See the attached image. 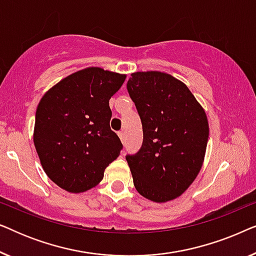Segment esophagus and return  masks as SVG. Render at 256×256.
<instances>
[{
  "instance_id": "1",
  "label": "esophagus",
  "mask_w": 256,
  "mask_h": 256,
  "mask_svg": "<svg viewBox=\"0 0 256 256\" xmlns=\"http://www.w3.org/2000/svg\"><path fill=\"white\" fill-rule=\"evenodd\" d=\"M118 138H120L121 142L124 143V142H126V135H124V132H118Z\"/></svg>"
}]
</instances>
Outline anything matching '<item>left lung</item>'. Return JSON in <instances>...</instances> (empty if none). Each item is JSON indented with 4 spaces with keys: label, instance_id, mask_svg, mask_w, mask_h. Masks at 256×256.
I'll return each mask as SVG.
<instances>
[{
    "label": "left lung",
    "instance_id": "left-lung-1",
    "mask_svg": "<svg viewBox=\"0 0 256 256\" xmlns=\"http://www.w3.org/2000/svg\"><path fill=\"white\" fill-rule=\"evenodd\" d=\"M127 90L143 129L141 149L126 156L135 188L155 202L172 200L202 169L208 116L188 86L168 73H132Z\"/></svg>",
    "mask_w": 256,
    "mask_h": 256
}]
</instances>
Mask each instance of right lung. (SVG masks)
<instances>
[{
    "instance_id": "1",
    "label": "right lung",
    "mask_w": 256,
    "mask_h": 256,
    "mask_svg": "<svg viewBox=\"0 0 256 256\" xmlns=\"http://www.w3.org/2000/svg\"><path fill=\"white\" fill-rule=\"evenodd\" d=\"M126 76L87 68L51 87L36 110L34 143L50 180L64 190L79 194L104 178V169L122 149L112 130L110 99Z\"/></svg>"
}]
</instances>
